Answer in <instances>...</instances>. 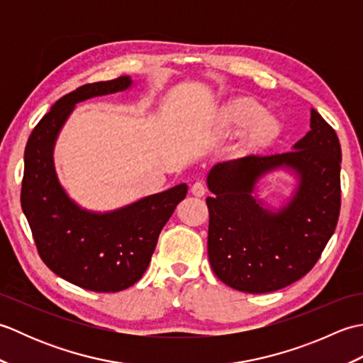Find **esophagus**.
<instances>
[{"label": "esophagus", "instance_id": "esophagus-1", "mask_svg": "<svg viewBox=\"0 0 363 363\" xmlns=\"http://www.w3.org/2000/svg\"><path fill=\"white\" fill-rule=\"evenodd\" d=\"M190 191H191V195H195V196H204L206 191H207L206 184L203 181H196L194 186H191Z\"/></svg>", "mask_w": 363, "mask_h": 363}]
</instances>
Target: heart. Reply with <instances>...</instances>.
Returning <instances> with one entry per match:
<instances>
[{
	"label": "heart",
	"instance_id": "obj_1",
	"mask_svg": "<svg viewBox=\"0 0 363 363\" xmlns=\"http://www.w3.org/2000/svg\"><path fill=\"white\" fill-rule=\"evenodd\" d=\"M220 121L230 133L250 129V140L264 146L281 134L282 125L276 115L265 112V107L252 98H237L220 111Z\"/></svg>",
	"mask_w": 363,
	"mask_h": 363
}]
</instances>
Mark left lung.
<instances>
[{
    "label": "left lung",
    "mask_w": 363,
    "mask_h": 363,
    "mask_svg": "<svg viewBox=\"0 0 363 363\" xmlns=\"http://www.w3.org/2000/svg\"><path fill=\"white\" fill-rule=\"evenodd\" d=\"M342 150L335 130L311 109V130L282 154L218 162L207 173L209 262L221 282L268 293L296 282L317 264L340 213ZM289 169L292 196L268 210L255 195L262 177Z\"/></svg>",
    "instance_id": "left-lung-1"
}]
</instances>
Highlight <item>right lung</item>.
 I'll list each match as a JSON object with an SVG mask.
<instances>
[{
  "instance_id": "add662e5",
  "label": "right lung",
  "mask_w": 363,
  "mask_h": 363,
  "mask_svg": "<svg viewBox=\"0 0 363 363\" xmlns=\"http://www.w3.org/2000/svg\"><path fill=\"white\" fill-rule=\"evenodd\" d=\"M129 76L86 84L52 104L29 135L21 182V209L42 260L78 287L113 293L134 285L150 265L162 228L187 195V184L109 212L82 209L60 186L54 145L78 103L125 91Z\"/></svg>"
}]
</instances>
